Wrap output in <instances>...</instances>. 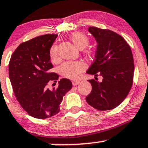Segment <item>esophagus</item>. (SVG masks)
Here are the masks:
<instances>
[{
  "instance_id": "esophagus-1",
  "label": "esophagus",
  "mask_w": 148,
  "mask_h": 148,
  "mask_svg": "<svg viewBox=\"0 0 148 148\" xmlns=\"http://www.w3.org/2000/svg\"><path fill=\"white\" fill-rule=\"evenodd\" d=\"M71 82H72L73 86H77L79 84V81H77V80H73Z\"/></svg>"
}]
</instances>
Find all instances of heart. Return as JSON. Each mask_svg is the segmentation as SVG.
<instances>
[{"label":"heart","instance_id":"b5f03b06","mask_svg":"<svg viewBox=\"0 0 148 148\" xmlns=\"http://www.w3.org/2000/svg\"><path fill=\"white\" fill-rule=\"evenodd\" d=\"M71 40L76 48L79 50H82L87 46L89 43V39L84 34L81 32L74 33L71 36ZM50 56L53 60H56L58 58V45L53 44L50 50ZM86 65L81 61L72 62L68 61L62 63L59 66L60 73L63 77L68 79H76L79 76L81 72L84 70Z\"/></svg>","mask_w":148,"mask_h":148}]
</instances>
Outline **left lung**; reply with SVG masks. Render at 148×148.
Segmentation results:
<instances>
[{
    "label": "left lung",
    "instance_id": "obj_1",
    "mask_svg": "<svg viewBox=\"0 0 148 148\" xmlns=\"http://www.w3.org/2000/svg\"><path fill=\"white\" fill-rule=\"evenodd\" d=\"M88 32L98 45L95 60L86 72L95 77L101 76L103 81L88 80L92 90L86 100L96 110H112L124 101L132 86L134 72L132 52L124 38L112 31L90 27Z\"/></svg>",
    "mask_w": 148,
    "mask_h": 148
}]
</instances>
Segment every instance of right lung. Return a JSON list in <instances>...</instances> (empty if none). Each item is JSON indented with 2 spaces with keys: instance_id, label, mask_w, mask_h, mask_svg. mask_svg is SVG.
<instances>
[{
  "instance_id": "right-lung-1",
  "label": "right lung",
  "mask_w": 148,
  "mask_h": 148,
  "mask_svg": "<svg viewBox=\"0 0 148 148\" xmlns=\"http://www.w3.org/2000/svg\"><path fill=\"white\" fill-rule=\"evenodd\" d=\"M57 36L45 34L21 43L9 62L10 80L17 100L36 119H46L59 112L63 97L72 87L69 79H62L57 88H48V83L57 82L59 78L50 71L53 67L50 50Z\"/></svg>"
}]
</instances>
